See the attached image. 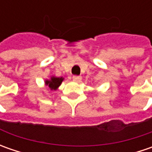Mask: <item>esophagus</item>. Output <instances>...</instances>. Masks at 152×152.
Here are the masks:
<instances>
[{
    "label": "esophagus",
    "mask_w": 152,
    "mask_h": 152,
    "mask_svg": "<svg viewBox=\"0 0 152 152\" xmlns=\"http://www.w3.org/2000/svg\"><path fill=\"white\" fill-rule=\"evenodd\" d=\"M81 79L82 78L80 77V76H73V81H75V82H80L81 81Z\"/></svg>",
    "instance_id": "obj_1"
}]
</instances>
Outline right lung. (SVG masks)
<instances>
[{"label":"right lung","mask_w":152,"mask_h":152,"mask_svg":"<svg viewBox=\"0 0 152 152\" xmlns=\"http://www.w3.org/2000/svg\"><path fill=\"white\" fill-rule=\"evenodd\" d=\"M63 81V78L61 77V78H58V77H50V79H47L45 80V85H48V87L50 88V91H56L60 85H61V82Z\"/></svg>","instance_id":"add662e5"}]
</instances>
